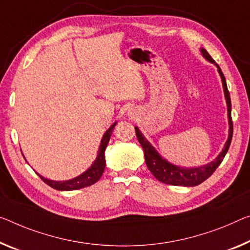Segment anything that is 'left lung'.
<instances>
[{
    "label": "left lung",
    "instance_id": "1",
    "mask_svg": "<svg viewBox=\"0 0 250 250\" xmlns=\"http://www.w3.org/2000/svg\"><path fill=\"white\" fill-rule=\"evenodd\" d=\"M202 55L205 56L207 60H209L210 62L216 63L211 56L207 52V50L201 49ZM218 67V64L216 63ZM218 71L221 76L222 85H224V90H225V96L226 101H227V106H228V118H229V137L228 141L226 142L225 148L222 149V152L219 154L216 160L212 161V162L203 165L200 167L195 168H183L180 167H175L173 164H170L167 161L163 160L162 157L159 155L154 147L152 146L151 144L148 143L146 138H145L140 129L135 127V133L136 137L142 147L144 149V156H145V162L148 167V170L152 172V174L155 176V178L159 180V181L167 183V184H172V186H182V187H195L199 186V184L206 181L209 176L212 175V173L216 171V168L221 164L224 157L227 154L230 143H231L232 138V132H233V125H232V118H231V101H230V95L229 90L227 88V83H226V78L220 68L218 67Z\"/></svg>",
    "mask_w": 250,
    "mask_h": 250
}]
</instances>
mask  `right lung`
Instances as JSON below:
<instances>
[{"instance_id": "right-lung-1", "label": "right lung", "mask_w": 250, "mask_h": 250, "mask_svg": "<svg viewBox=\"0 0 250 250\" xmlns=\"http://www.w3.org/2000/svg\"><path fill=\"white\" fill-rule=\"evenodd\" d=\"M116 125V123L113 124L108 130L104 134V136L102 138V143H101V147H99L98 151V155L97 159L94 162V164L91 165L90 168L83 173L82 175L77 176V178L72 179V180H68V181H51V180L44 179L43 176L39 175L42 181L44 183H47L49 187L53 188V189L59 190V191H71V190H77V189H82V188L85 187H89L91 184H94L101 179V176L103 175V172L105 170V149L107 144H108L110 135H112V132Z\"/></svg>"}]
</instances>
